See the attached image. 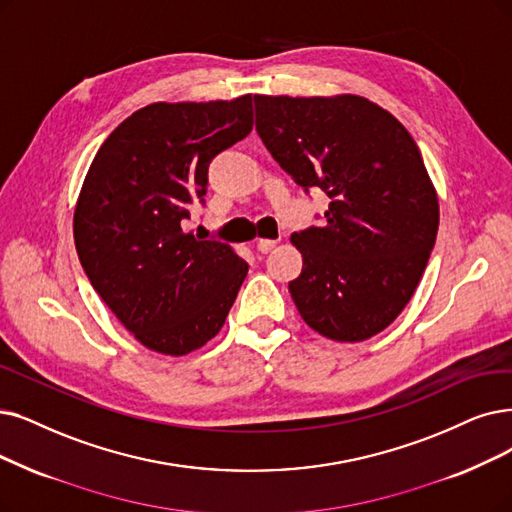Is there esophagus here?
Listing matches in <instances>:
<instances>
[{"label":"esophagus","instance_id":"1","mask_svg":"<svg viewBox=\"0 0 512 512\" xmlns=\"http://www.w3.org/2000/svg\"><path fill=\"white\" fill-rule=\"evenodd\" d=\"M275 245H277L275 239H258L256 248H258V252H262V254H269V252L275 248Z\"/></svg>","mask_w":512,"mask_h":512}]
</instances>
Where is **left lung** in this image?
<instances>
[{
  "label": "left lung",
  "instance_id": "obj_1",
  "mask_svg": "<svg viewBox=\"0 0 512 512\" xmlns=\"http://www.w3.org/2000/svg\"><path fill=\"white\" fill-rule=\"evenodd\" d=\"M256 130L300 187L330 197L323 227L290 237L304 323L336 342L391 325L414 296L439 229V197L412 134L357 94L254 96Z\"/></svg>",
  "mask_w": 512,
  "mask_h": 512
}]
</instances>
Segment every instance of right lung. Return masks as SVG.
<instances>
[{
  "instance_id": "right-lung-1",
  "label": "right lung",
  "mask_w": 512,
  "mask_h": 512,
  "mask_svg": "<svg viewBox=\"0 0 512 512\" xmlns=\"http://www.w3.org/2000/svg\"><path fill=\"white\" fill-rule=\"evenodd\" d=\"M252 126V94L153 102L121 121L90 163L75 250L92 288L149 351L182 357L208 344L248 275L231 245L180 224L206 195L210 161Z\"/></svg>"
}]
</instances>
